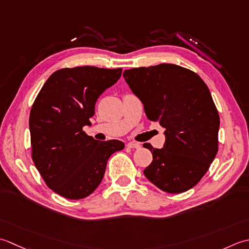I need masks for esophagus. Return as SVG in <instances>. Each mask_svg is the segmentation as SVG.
Returning a JSON list of instances; mask_svg holds the SVG:
<instances>
[{"label":"esophagus","mask_w":249,"mask_h":249,"mask_svg":"<svg viewBox=\"0 0 249 249\" xmlns=\"http://www.w3.org/2000/svg\"><path fill=\"white\" fill-rule=\"evenodd\" d=\"M126 147H129V148H133V149H139L141 148V145L139 143H133V142H131V143H128Z\"/></svg>","instance_id":"34e87169"}]
</instances>
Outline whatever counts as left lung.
<instances>
[{"mask_svg": "<svg viewBox=\"0 0 249 249\" xmlns=\"http://www.w3.org/2000/svg\"><path fill=\"white\" fill-rule=\"evenodd\" d=\"M124 77L147 118L165 128L163 148L143 145L153 154L145 176L169 194L191 189L218 151L220 120L207 86L192 71L166 63L125 70Z\"/></svg>", "mask_w": 249, "mask_h": 249, "instance_id": "1", "label": "left lung"}]
</instances>
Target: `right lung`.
I'll use <instances>...</instances> for the list:
<instances>
[{"instance_id":"1","label":"right lung","mask_w":249,"mask_h":249,"mask_svg":"<svg viewBox=\"0 0 249 249\" xmlns=\"http://www.w3.org/2000/svg\"><path fill=\"white\" fill-rule=\"evenodd\" d=\"M123 69L95 67L55 71L38 92L30 113L32 160L55 194L70 200L98 188L109 157L124 149L117 140L98 142L83 130L95 102L120 78Z\"/></svg>"}]
</instances>
